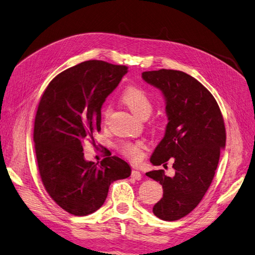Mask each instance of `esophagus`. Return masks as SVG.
Instances as JSON below:
<instances>
[{
  "instance_id": "1",
  "label": "esophagus",
  "mask_w": 255,
  "mask_h": 255,
  "mask_svg": "<svg viewBox=\"0 0 255 255\" xmlns=\"http://www.w3.org/2000/svg\"><path fill=\"white\" fill-rule=\"evenodd\" d=\"M132 177H133V179L137 180V181H140V180H141V177H142V175H141V173H140L139 171L133 170V171H132Z\"/></svg>"
}]
</instances>
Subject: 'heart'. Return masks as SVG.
<instances>
[{"instance_id": "heart-1", "label": "heart", "mask_w": 255, "mask_h": 255, "mask_svg": "<svg viewBox=\"0 0 255 255\" xmlns=\"http://www.w3.org/2000/svg\"><path fill=\"white\" fill-rule=\"evenodd\" d=\"M123 104L132 112L135 116L139 118L148 117L153 110V103L150 97L145 92L136 87H130L127 89L121 97ZM110 111H106L105 119L109 117ZM145 149V143L142 140L134 142H123L120 145V151L123 155L133 161L139 160L142 157V151Z\"/></svg>"}]
</instances>
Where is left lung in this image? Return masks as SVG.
Returning <instances> with one entry per match:
<instances>
[{"mask_svg": "<svg viewBox=\"0 0 255 255\" xmlns=\"http://www.w3.org/2000/svg\"><path fill=\"white\" fill-rule=\"evenodd\" d=\"M141 76L161 91L168 117L164 138L150 161L166 167L170 159L175 170L173 176L161 169L145 173L164 191L153 213L161 220H179L194 210L211 186L226 146L225 122L213 95L187 73L160 69Z\"/></svg>", "mask_w": 255, "mask_h": 255, "instance_id": "left-lung-1", "label": "left lung"}]
</instances>
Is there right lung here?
Returning a JSON list of instances; mask_svg holds the SVG:
<instances>
[{"mask_svg": "<svg viewBox=\"0 0 255 255\" xmlns=\"http://www.w3.org/2000/svg\"><path fill=\"white\" fill-rule=\"evenodd\" d=\"M128 67L87 60L54 78L40 99L34 142L41 181L50 197L74 216H86L105 202L110 185L127 179L130 167L117 156L101 163L84 157V141L101 130V109Z\"/></svg>", "mask_w": 255, "mask_h": 255, "instance_id": "right-lung-1", "label": "right lung"}]
</instances>
